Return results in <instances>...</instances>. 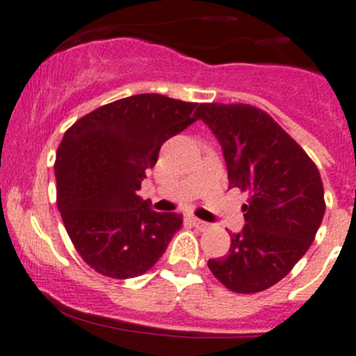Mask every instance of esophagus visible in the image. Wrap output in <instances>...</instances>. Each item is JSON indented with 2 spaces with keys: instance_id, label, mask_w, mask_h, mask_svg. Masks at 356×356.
<instances>
[{
  "instance_id": "esophagus-1",
  "label": "esophagus",
  "mask_w": 356,
  "mask_h": 356,
  "mask_svg": "<svg viewBox=\"0 0 356 356\" xmlns=\"http://www.w3.org/2000/svg\"><path fill=\"white\" fill-rule=\"evenodd\" d=\"M189 221L193 223V227H197L198 230H207L209 228V223H205V221H202V219L198 218H189Z\"/></svg>"
}]
</instances>
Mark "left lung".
Here are the masks:
<instances>
[{
    "mask_svg": "<svg viewBox=\"0 0 356 356\" xmlns=\"http://www.w3.org/2000/svg\"><path fill=\"white\" fill-rule=\"evenodd\" d=\"M195 115L223 147L228 188L248 193L244 230L232 235L227 257L207 265L230 291L258 293L281 281L313 244L325 214L320 170L261 108L200 103Z\"/></svg>",
    "mask_w": 356,
    "mask_h": 356,
    "instance_id": "8db88e82",
    "label": "left lung"
}]
</instances>
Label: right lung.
<instances>
[{
	"mask_svg": "<svg viewBox=\"0 0 356 356\" xmlns=\"http://www.w3.org/2000/svg\"><path fill=\"white\" fill-rule=\"evenodd\" d=\"M195 107L154 92L135 95L66 129L54 165L56 202L70 241L98 274L142 275L182 227V214L151 211L137 191L163 142L197 121Z\"/></svg>",
	"mask_w": 356,
	"mask_h": 356,
	"instance_id": "obj_1",
	"label": "right lung"
}]
</instances>
